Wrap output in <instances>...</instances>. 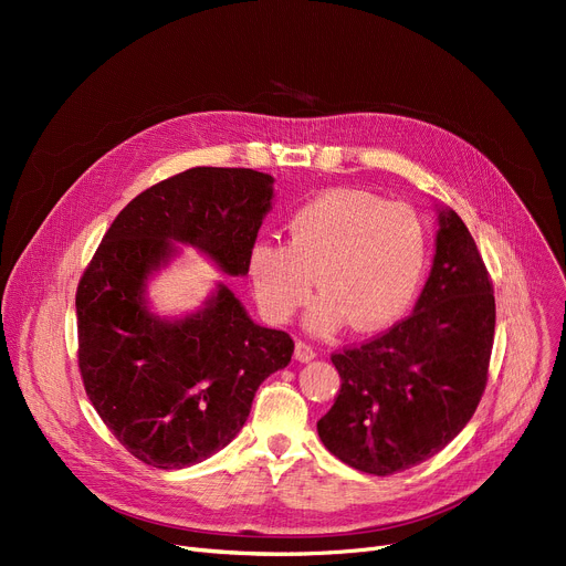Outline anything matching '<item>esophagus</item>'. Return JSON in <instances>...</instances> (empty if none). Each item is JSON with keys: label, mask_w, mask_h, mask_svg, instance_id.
I'll list each match as a JSON object with an SVG mask.
<instances>
[{"label": "esophagus", "mask_w": 566, "mask_h": 566, "mask_svg": "<svg viewBox=\"0 0 566 566\" xmlns=\"http://www.w3.org/2000/svg\"><path fill=\"white\" fill-rule=\"evenodd\" d=\"M314 358H316V350H314L310 344H305V342H295V360L310 363V360H314Z\"/></svg>", "instance_id": "1"}]
</instances>
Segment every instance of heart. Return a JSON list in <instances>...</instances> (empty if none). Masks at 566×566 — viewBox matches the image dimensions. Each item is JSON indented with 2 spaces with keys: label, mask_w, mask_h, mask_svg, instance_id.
Returning a JSON list of instances; mask_svg holds the SVG:
<instances>
[{
  "label": "heart",
  "mask_w": 566,
  "mask_h": 566,
  "mask_svg": "<svg viewBox=\"0 0 566 566\" xmlns=\"http://www.w3.org/2000/svg\"><path fill=\"white\" fill-rule=\"evenodd\" d=\"M286 245L256 241L245 261L261 314L293 318L321 291L307 325L331 335L388 328L412 305L427 271V231L412 208L358 190L323 192L289 216Z\"/></svg>",
  "instance_id": "b5f03b06"
}]
</instances>
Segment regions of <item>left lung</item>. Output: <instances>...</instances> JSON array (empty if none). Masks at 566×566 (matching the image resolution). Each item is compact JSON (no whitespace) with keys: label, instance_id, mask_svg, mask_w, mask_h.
Here are the masks:
<instances>
[{"label":"left lung","instance_id":"left-lung-1","mask_svg":"<svg viewBox=\"0 0 566 566\" xmlns=\"http://www.w3.org/2000/svg\"><path fill=\"white\" fill-rule=\"evenodd\" d=\"M493 333L482 254L452 208H438L433 265L412 314L333 353L342 388L316 424L325 450L378 478L438 454L478 410Z\"/></svg>","mask_w":566,"mask_h":566}]
</instances>
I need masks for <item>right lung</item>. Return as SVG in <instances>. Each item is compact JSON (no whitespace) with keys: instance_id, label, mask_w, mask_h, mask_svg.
I'll return each instance as SVG.
<instances>
[{"instance_id":"1","label":"right lung","mask_w":566,"mask_h":566,"mask_svg":"<svg viewBox=\"0 0 566 566\" xmlns=\"http://www.w3.org/2000/svg\"><path fill=\"white\" fill-rule=\"evenodd\" d=\"M271 174L192 167L116 216L77 284V363L86 397L146 465L178 470L229 444L259 385L291 363L293 339L254 323L218 282L201 310L160 318L146 286L192 245L222 273L248 275V252L273 206Z\"/></svg>"}]
</instances>
